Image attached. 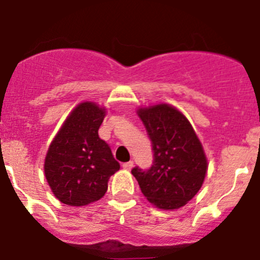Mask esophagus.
<instances>
[{"label": "esophagus", "mask_w": 260, "mask_h": 260, "mask_svg": "<svg viewBox=\"0 0 260 260\" xmlns=\"http://www.w3.org/2000/svg\"><path fill=\"white\" fill-rule=\"evenodd\" d=\"M133 167H134L133 160H130V161L124 162V164H122V168H124L125 170H131V169H133Z\"/></svg>", "instance_id": "1"}]
</instances>
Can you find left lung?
I'll list each match as a JSON object with an SVG mask.
<instances>
[{"label": "left lung", "instance_id": "1", "mask_svg": "<svg viewBox=\"0 0 260 260\" xmlns=\"http://www.w3.org/2000/svg\"><path fill=\"white\" fill-rule=\"evenodd\" d=\"M154 150L149 170L134 168L131 174L144 197L154 207L175 210L188 204L204 183L208 159L185 115L169 104L139 108Z\"/></svg>", "mask_w": 260, "mask_h": 260}]
</instances>
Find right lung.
Segmentation results:
<instances>
[{
    "instance_id": "obj_1",
    "label": "right lung",
    "mask_w": 260,
    "mask_h": 260,
    "mask_svg": "<svg viewBox=\"0 0 260 260\" xmlns=\"http://www.w3.org/2000/svg\"><path fill=\"white\" fill-rule=\"evenodd\" d=\"M106 109L80 103L51 141L45 176L53 195L70 207H85L105 195L111 175L120 169L110 146L99 138Z\"/></svg>"
}]
</instances>
